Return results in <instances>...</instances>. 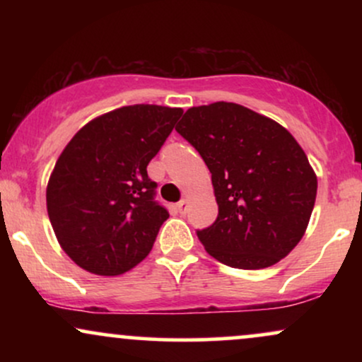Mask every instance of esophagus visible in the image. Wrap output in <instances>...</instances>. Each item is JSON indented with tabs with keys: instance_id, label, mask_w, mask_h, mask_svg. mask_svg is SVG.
<instances>
[{
	"instance_id": "obj_1",
	"label": "esophagus",
	"mask_w": 362,
	"mask_h": 362,
	"mask_svg": "<svg viewBox=\"0 0 362 362\" xmlns=\"http://www.w3.org/2000/svg\"><path fill=\"white\" fill-rule=\"evenodd\" d=\"M177 209L180 214H185L187 209H189V201H187V199H182V201L177 204Z\"/></svg>"
}]
</instances>
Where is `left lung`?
Segmentation results:
<instances>
[{"label":"left lung","mask_w":362,"mask_h":362,"mask_svg":"<svg viewBox=\"0 0 362 362\" xmlns=\"http://www.w3.org/2000/svg\"><path fill=\"white\" fill-rule=\"evenodd\" d=\"M211 172L218 218L197 231L206 252L235 269H265L300 243L317 175L291 132L231 102L192 107L175 127Z\"/></svg>","instance_id":"left-lung-1"}]
</instances>
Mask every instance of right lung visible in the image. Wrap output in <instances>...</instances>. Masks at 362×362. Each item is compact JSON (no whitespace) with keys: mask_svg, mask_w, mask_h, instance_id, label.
<instances>
[{"mask_svg":"<svg viewBox=\"0 0 362 362\" xmlns=\"http://www.w3.org/2000/svg\"><path fill=\"white\" fill-rule=\"evenodd\" d=\"M182 109L120 107L90 120L62 149L47 184V214L61 248L81 269L119 276L146 259L168 211L146 167Z\"/></svg>","mask_w":362,"mask_h":362,"instance_id":"1","label":"right lung"}]
</instances>
